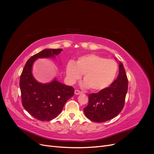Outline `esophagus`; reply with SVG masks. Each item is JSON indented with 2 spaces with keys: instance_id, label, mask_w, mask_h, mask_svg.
<instances>
[{
  "instance_id": "1",
  "label": "esophagus",
  "mask_w": 154,
  "mask_h": 154,
  "mask_svg": "<svg viewBox=\"0 0 154 154\" xmlns=\"http://www.w3.org/2000/svg\"><path fill=\"white\" fill-rule=\"evenodd\" d=\"M82 93V92L81 91H78V90H75V91H74V94H75L76 95H79V94H81Z\"/></svg>"
}]
</instances>
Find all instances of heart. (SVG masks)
Segmentation results:
<instances>
[{"label": "heart", "mask_w": 154, "mask_h": 154, "mask_svg": "<svg viewBox=\"0 0 154 154\" xmlns=\"http://www.w3.org/2000/svg\"><path fill=\"white\" fill-rule=\"evenodd\" d=\"M118 66L114 60L105 59L96 54H88L79 58L76 63L69 61L66 66V75L71 84L84 74L82 86L90 87L92 91H101L109 87L117 75Z\"/></svg>", "instance_id": "heart-1"}]
</instances>
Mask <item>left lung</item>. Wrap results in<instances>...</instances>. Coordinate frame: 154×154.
Instances as JSON below:
<instances>
[{
    "label": "left lung",
    "instance_id": "left-lung-1",
    "mask_svg": "<svg viewBox=\"0 0 154 154\" xmlns=\"http://www.w3.org/2000/svg\"><path fill=\"white\" fill-rule=\"evenodd\" d=\"M128 91V79L123 65L119 62L116 80L105 89L88 95V104L83 109L87 118L102 123L116 117L122 110Z\"/></svg>",
    "mask_w": 154,
    "mask_h": 154
}]
</instances>
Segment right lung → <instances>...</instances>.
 Here are the masks:
<instances>
[{"instance_id":"obj_1","label":"right lung","mask_w":154,"mask_h":154,"mask_svg":"<svg viewBox=\"0 0 154 154\" xmlns=\"http://www.w3.org/2000/svg\"><path fill=\"white\" fill-rule=\"evenodd\" d=\"M62 49H45L27 60L20 78L22 103L32 116L42 122L55 118L61 112L66 101L74 95V89L54 78L51 82H38L32 74L34 62L38 58H53Z\"/></svg>"}]
</instances>
